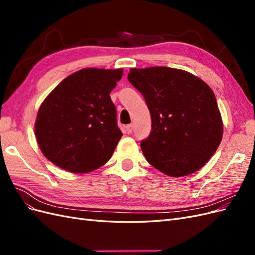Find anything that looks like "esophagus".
Masks as SVG:
<instances>
[{"instance_id":"34e87169","label":"esophagus","mask_w":255,"mask_h":255,"mask_svg":"<svg viewBox=\"0 0 255 255\" xmlns=\"http://www.w3.org/2000/svg\"><path fill=\"white\" fill-rule=\"evenodd\" d=\"M126 128H127V132L128 134H130V133H132V130H133V125H128Z\"/></svg>"}]
</instances>
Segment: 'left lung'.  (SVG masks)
Listing matches in <instances>:
<instances>
[{
    "label": "left lung",
    "mask_w": 255,
    "mask_h": 255,
    "mask_svg": "<svg viewBox=\"0 0 255 255\" xmlns=\"http://www.w3.org/2000/svg\"><path fill=\"white\" fill-rule=\"evenodd\" d=\"M128 82L140 91L152 130L140 146L146 160L169 176L201 169L219 146L223 126L213 90L180 69H130Z\"/></svg>",
    "instance_id": "left-lung-1"
}]
</instances>
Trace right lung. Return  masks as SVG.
<instances>
[{"mask_svg": "<svg viewBox=\"0 0 255 255\" xmlns=\"http://www.w3.org/2000/svg\"><path fill=\"white\" fill-rule=\"evenodd\" d=\"M122 69L86 68L69 75L39 107L35 135L43 155L74 173L110 160L122 133L110 97Z\"/></svg>", "mask_w": 255, "mask_h": 255, "instance_id": "obj_1", "label": "right lung"}]
</instances>
